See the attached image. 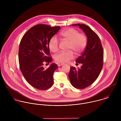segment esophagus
I'll return each instance as SVG.
<instances>
[{
  "mask_svg": "<svg viewBox=\"0 0 121 121\" xmlns=\"http://www.w3.org/2000/svg\"><path fill=\"white\" fill-rule=\"evenodd\" d=\"M64 65L63 63H58V66H62V65Z\"/></svg>",
  "mask_w": 121,
  "mask_h": 121,
  "instance_id": "1",
  "label": "esophagus"
}]
</instances>
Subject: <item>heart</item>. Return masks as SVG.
Returning a JSON list of instances; mask_svg holds the SVG:
<instances>
[{
  "instance_id": "b5f03b06",
  "label": "heart",
  "mask_w": 121,
  "mask_h": 121,
  "mask_svg": "<svg viewBox=\"0 0 121 121\" xmlns=\"http://www.w3.org/2000/svg\"><path fill=\"white\" fill-rule=\"evenodd\" d=\"M59 35L64 41L69 43L67 49L74 51L77 55L82 52L87 46V36L83 33H79L78 30L74 28L65 30L60 33ZM59 45V42L55 36L52 37L49 41L48 46L52 52L55 53L58 51ZM74 57V55L72 51H61L55 56L54 59L57 62L65 63L73 59Z\"/></svg>"
}]
</instances>
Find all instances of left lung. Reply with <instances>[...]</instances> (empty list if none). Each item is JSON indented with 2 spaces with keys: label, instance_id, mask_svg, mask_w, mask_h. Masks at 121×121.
<instances>
[{
  "label": "left lung",
  "instance_id": "left-lung-1",
  "mask_svg": "<svg viewBox=\"0 0 121 121\" xmlns=\"http://www.w3.org/2000/svg\"><path fill=\"white\" fill-rule=\"evenodd\" d=\"M72 25L78 26L87 37L86 49L76 61L77 64L81 63L82 66L78 69L71 66L68 75L74 87L83 89L91 85L99 77L103 64V50L99 37L88 26L83 24Z\"/></svg>",
  "mask_w": 121,
  "mask_h": 121
}]
</instances>
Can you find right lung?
Wrapping results in <instances>:
<instances>
[{
	"label": "right lung",
	"instance_id": "right-lung-1",
	"mask_svg": "<svg viewBox=\"0 0 121 121\" xmlns=\"http://www.w3.org/2000/svg\"><path fill=\"white\" fill-rule=\"evenodd\" d=\"M60 28L46 24L35 25L24 34L20 42L21 71L28 83L38 90H47L54 83L53 75L57 65L53 63L47 69L43 65L44 62L49 63L52 60V58L47 56L50 55L48 43Z\"/></svg>",
	"mask_w": 121,
	"mask_h": 121
}]
</instances>
